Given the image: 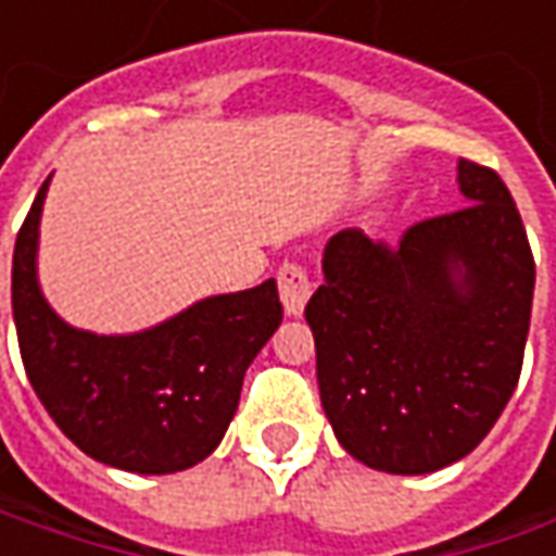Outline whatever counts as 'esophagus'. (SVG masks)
<instances>
[{
	"mask_svg": "<svg viewBox=\"0 0 556 556\" xmlns=\"http://www.w3.org/2000/svg\"><path fill=\"white\" fill-rule=\"evenodd\" d=\"M278 293H281V306L290 318H300L306 309V300L312 293V281L306 268L296 263H285L278 271Z\"/></svg>",
	"mask_w": 556,
	"mask_h": 556,
	"instance_id": "esophagus-1",
	"label": "esophagus"
}]
</instances>
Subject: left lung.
Returning <instances> with one entry per match:
<instances>
[{
  "mask_svg": "<svg viewBox=\"0 0 556 556\" xmlns=\"http://www.w3.org/2000/svg\"><path fill=\"white\" fill-rule=\"evenodd\" d=\"M458 213L399 244L346 228L306 306L321 405L371 470L420 477L467 458L523 368L535 263L498 173L458 161Z\"/></svg>",
  "mask_w": 556,
  "mask_h": 556,
  "instance_id": "1",
  "label": "left lung"
}]
</instances>
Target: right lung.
Wrapping results in <instances>:
<instances>
[{"label":"right lung","instance_id":"1","mask_svg":"<svg viewBox=\"0 0 556 556\" xmlns=\"http://www.w3.org/2000/svg\"><path fill=\"white\" fill-rule=\"evenodd\" d=\"M52 176L17 231L11 312L33 390L61 433L108 467L163 477L216 452L250 362L278 331V285L216 293L132 333L64 321L39 285V223Z\"/></svg>","mask_w":556,"mask_h":556}]
</instances>
